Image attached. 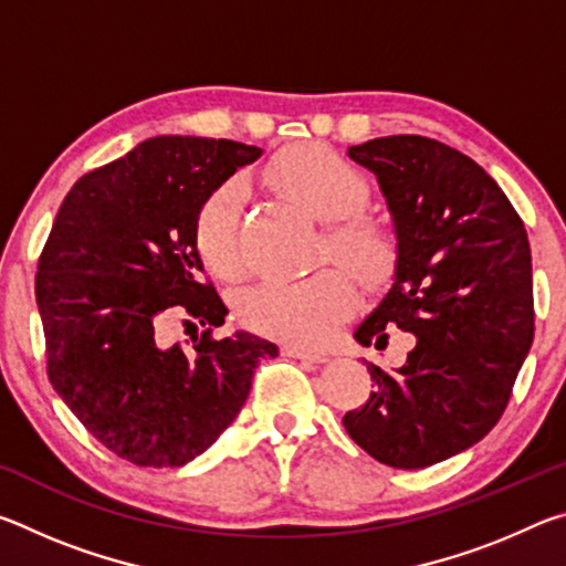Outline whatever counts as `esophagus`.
Returning a JSON list of instances; mask_svg holds the SVG:
<instances>
[{"instance_id":"obj_1","label":"esophagus","mask_w":566,"mask_h":566,"mask_svg":"<svg viewBox=\"0 0 566 566\" xmlns=\"http://www.w3.org/2000/svg\"><path fill=\"white\" fill-rule=\"evenodd\" d=\"M282 354H286V357H294V359H304V361H324V359H327V354H324V352L300 347V344H284Z\"/></svg>"}]
</instances>
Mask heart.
I'll return each mask as SVG.
<instances>
[{
    "label": "heart",
    "mask_w": 566,
    "mask_h": 566,
    "mask_svg": "<svg viewBox=\"0 0 566 566\" xmlns=\"http://www.w3.org/2000/svg\"><path fill=\"white\" fill-rule=\"evenodd\" d=\"M272 187L324 224L319 260L347 266L359 282L385 284L399 260L395 234L364 217L369 185L359 169L322 145H302L274 159ZM242 205L239 181L217 187L199 207L195 242L202 262L222 280L242 272ZM357 302L349 276L319 270L296 282H260L239 294L237 314L244 327L284 342L317 344L347 317Z\"/></svg>",
    "instance_id": "obj_1"
}]
</instances>
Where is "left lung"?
Listing matches in <instances>:
<instances>
[{
  "mask_svg": "<svg viewBox=\"0 0 566 566\" xmlns=\"http://www.w3.org/2000/svg\"><path fill=\"white\" fill-rule=\"evenodd\" d=\"M375 171L395 219V284L354 339L417 337L395 371L369 364L367 405L342 424L364 452L421 469L464 452L504 415L534 339L532 252L500 185L462 151L419 134L349 147Z\"/></svg>",
  "mask_w": 566,
  "mask_h": 566,
  "instance_id": "1",
  "label": "left lung"
}]
</instances>
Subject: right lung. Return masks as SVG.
Wrapping results in <instances>:
<instances>
[{
  "label": "right lung",
  "instance_id": "right-lung-1",
  "mask_svg": "<svg viewBox=\"0 0 566 566\" xmlns=\"http://www.w3.org/2000/svg\"><path fill=\"white\" fill-rule=\"evenodd\" d=\"M260 157L232 139L155 137L76 179L56 212L34 280L46 375L132 464L181 467L207 452L244 407L256 364L280 354L249 332L212 337L227 306L195 242L205 199ZM171 311L208 327L189 350L156 342Z\"/></svg>",
  "mask_w": 566,
  "mask_h": 566
}]
</instances>
